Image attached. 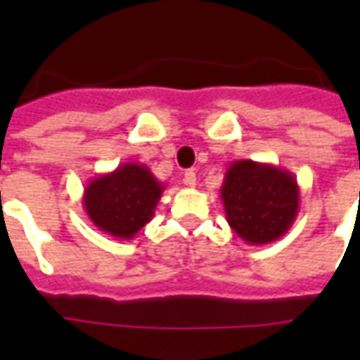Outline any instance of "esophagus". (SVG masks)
I'll return each mask as SVG.
<instances>
[{"instance_id": "esophagus-1", "label": "esophagus", "mask_w": 360, "mask_h": 360, "mask_svg": "<svg viewBox=\"0 0 360 360\" xmlns=\"http://www.w3.org/2000/svg\"><path fill=\"white\" fill-rule=\"evenodd\" d=\"M183 181H185V185H188V187H195V185H196V172H195V169H187V172H185V175H183Z\"/></svg>"}]
</instances>
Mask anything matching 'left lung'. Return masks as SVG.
Wrapping results in <instances>:
<instances>
[{
  "instance_id": "left-lung-1",
  "label": "left lung",
  "mask_w": 360,
  "mask_h": 360,
  "mask_svg": "<svg viewBox=\"0 0 360 360\" xmlns=\"http://www.w3.org/2000/svg\"><path fill=\"white\" fill-rule=\"evenodd\" d=\"M229 227L249 245L278 241L299 214V185L293 173L271 164L237 160L219 188Z\"/></svg>"
}]
</instances>
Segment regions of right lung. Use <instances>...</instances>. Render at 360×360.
I'll return each instance as SVG.
<instances>
[{
    "label": "right lung",
    "mask_w": 360,
    "mask_h": 360,
    "mask_svg": "<svg viewBox=\"0 0 360 360\" xmlns=\"http://www.w3.org/2000/svg\"><path fill=\"white\" fill-rule=\"evenodd\" d=\"M164 188L150 167L127 162L90 181L82 206L100 231L129 241L152 219Z\"/></svg>",
    "instance_id": "obj_1"
}]
</instances>
